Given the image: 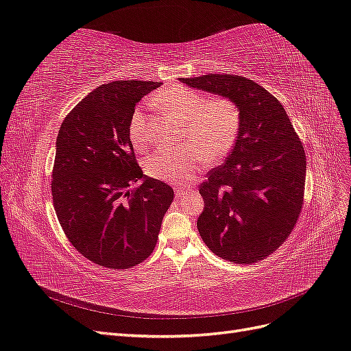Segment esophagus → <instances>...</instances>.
Returning a JSON list of instances; mask_svg holds the SVG:
<instances>
[{"label": "esophagus", "mask_w": 351, "mask_h": 351, "mask_svg": "<svg viewBox=\"0 0 351 351\" xmlns=\"http://www.w3.org/2000/svg\"><path fill=\"white\" fill-rule=\"evenodd\" d=\"M190 192H192V189H190V187H177L176 189V197L182 199V197L187 196Z\"/></svg>", "instance_id": "obj_1"}]
</instances>
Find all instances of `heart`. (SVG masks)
<instances>
[{
    "mask_svg": "<svg viewBox=\"0 0 351 351\" xmlns=\"http://www.w3.org/2000/svg\"><path fill=\"white\" fill-rule=\"evenodd\" d=\"M169 117L183 124L180 141L184 147L177 152L158 151L145 161L151 178L168 183H183L192 178L202 159L219 161L236 145L241 124L239 105L227 97L208 98L204 93L173 84L152 99ZM129 136L137 151L146 149L149 137L146 115L136 108L129 124Z\"/></svg>",
    "mask_w": 351,
    "mask_h": 351,
    "instance_id": "b5f03b06",
    "label": "heart"
}]
</instances>
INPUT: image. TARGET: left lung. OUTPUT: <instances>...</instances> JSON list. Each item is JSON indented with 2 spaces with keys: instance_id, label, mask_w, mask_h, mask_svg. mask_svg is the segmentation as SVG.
Returning <instances> with one entry per match:
<instances>
[{
  "instance_id": "1",
  "label": "left lung",
  "mask_w": 351,
  "mask_h": 351,
  "mask_svg": "<svg viewBox=\"0 0 351 351\" xmlns=\"http://www.w3.org/2000/svg\"><path fill=\"white\" fill-rule=\"evenodd\" d=\"M189 88L227 97L241 112L226 162L208 173L199 193L202 240L217 256L253 263L277 250L300 215L304 147L281 102L256 82L234 74L180 77Z\"/></svg>"
}]
</instances>
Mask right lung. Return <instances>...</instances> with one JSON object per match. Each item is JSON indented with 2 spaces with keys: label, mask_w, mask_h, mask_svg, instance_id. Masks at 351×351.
I'll return each instance as SVG.
<instances>
[{
  "label": "right lung",
  "mask_w": 351,
  "mask_h": 351,
  "mask_svg": "<svg viewBox=\"0 0 351 351\" xmlns=\"http://www.w3.org/2000/svg\"><path fill=\"white\" fill-rule=\"evenodd\" d=\"M156 88L159 82L102 84L58 132L51 184L57 218L77 252L110 269L149 256L174 199L167 183L143 174L129 136L136 104Z\"/></svg>",
  "instance_id": "obj_1"
}]
</instances>
